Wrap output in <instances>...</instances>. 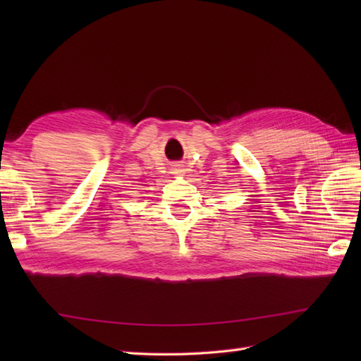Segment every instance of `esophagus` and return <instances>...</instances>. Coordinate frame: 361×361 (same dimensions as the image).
<instances>
[{"label":"esophagus","instance_id":"esophagus-1","mask_svg":"<svg viewBox=\"0 0 361 361\" xmlns=\"http://www.w3.org/2000/svg\"><path fill=\"white\" fill-rule=\"evenodd\" d=\"M178 172H181V171H178ZM178 172H176V173H178Z\"/></svg>","mask_w":361,"mask_h":361}]
</instances>
